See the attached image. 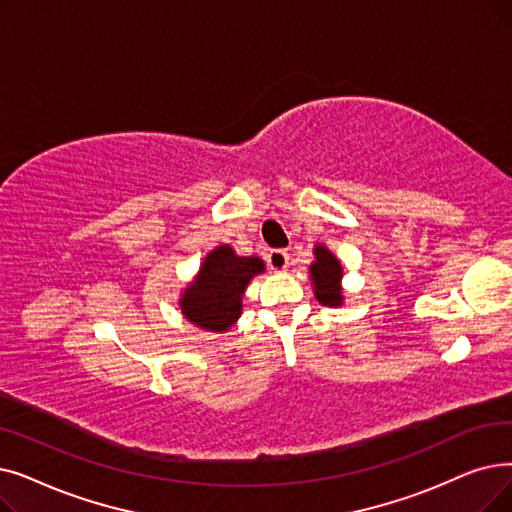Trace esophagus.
I'll list each match as a JSON object with an SVG mask.
<instances>
[{
	"label": "esophagus",
	"instance_id": "esophagus-1",
	"mask_svg": "<svg viewBox=\"0 0 512 512\" xmlns=\"http://www.w3.org/2000/svg\"><path fill=\"white\" fill-rule=\"evenodd\" d=\"M268 265L274 272H284L288 268V253L284 249H274L268 253Z\"/></svg>",
	"mask_w": 512,
	"mask_h": 512
}]
</instances>
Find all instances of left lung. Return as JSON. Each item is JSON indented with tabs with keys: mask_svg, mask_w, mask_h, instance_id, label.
Returning <instances> with one entry per match:
<instances>
[{
	"mask_svg": "<svg viewBox=\"0 0 512 512\" xmlns=\"http://www.w3.org/2000/svg\"><path fill=\"white\" fill-rule=\"evenodd\" d=\"M314 255H316V261L309 265V276H311V284H314L316 299L328 307L343 305V293H341L343 268L339 259L332 255L324 244H318L314 249Z\"/></svg>",
	"mask_w": 512,
	"mask_h": 512,
	"instance_id": "8db88e82",
	"label": "left lung"
}]
</instances>
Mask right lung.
<instances>
[{"label": "right lung", "instance_id": "right-lung-1", "mask_svg": "<svg viewBox=\"0 0 512 512\" xmlns=\"http://www.w3.org/2000/svg\"><path fill=\"white\" fill-rule=\"evenodd\" d=\"M265 265L259 257H238L230 244H219L201 263L180 307L188 322L211 332H226L242 314V295Z\"/></svg>", "mask_w": 512, "mask_h": 512}]
</instances>
